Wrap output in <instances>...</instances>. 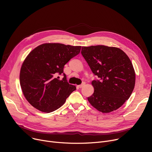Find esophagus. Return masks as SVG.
<instances>
[{
	"instance_id": "1",
	"label": "esophagus",
	"mask_w": 152,
	"mask_h": 152,
	"mask_svg": "<svg viewBox=\"0 0 152 152\" xmlns=\"http://www.w3.org/2000/svg\"><path fill=\"white\" fill-rule=\"evenodd\" d=\"M85 84H86V83H83V84H81V85L78 86V87H79V88H82V87H83V86H84Z\"/></svg>"
}]
</instances>
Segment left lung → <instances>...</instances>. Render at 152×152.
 <instances>
[{"label":"left lung","mask_w":152,"mask_h":152,"mask_svg":"<svg viewBox=\"0 0 152 152\" xmlns=\"http://www.w3.org/2000/svg\"><path fill=\"white\" fill-rule=\"evenodd\" d=\"M81 53L99 79L92 85L94 94L88 101L100 112L108 113L121 107L134 90L135 74L129 58L117 47H83Z\"/></svg>","instance_id":"8db88e82"}]
</instances>
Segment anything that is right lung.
Here are the masks:
<instances>
[{"label": "right lung", "instance_id": "1", "mask_svg": "<svg viewBox=\"0 0 152 152\" xmlns=\"http://www.w3.org/2000/svg\"><path fill=\"white\" fill-rule=\"evenodd\" d=\"M81 49V46L45 43L28 54L21 67L20 82L24 96L32 106L50 113L65 103L76 87L67 82L63 68ZM61 74L64 76L61 80L58 76Z\"/></svg>", "mask_w": 152, "mask_h": 152}]
</instances>
